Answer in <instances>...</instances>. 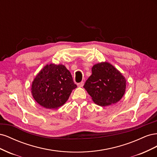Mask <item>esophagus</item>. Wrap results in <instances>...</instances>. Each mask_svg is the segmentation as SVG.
<instances>
[{"mask_svg":"<svg viewBox=\"0 0 157 157\" xmlns=\"http://www.w3.org/2000/svg\"><path fill=\"white\" fill-rule=\"evenodd\" d=\"M77 86H78V87H82V86H84V82H81L78 83V84H77Z\"/></svg>","mask_w":157,"mask_h":157,"instance_id":"esophagus-1","label":"esophagus"}]
</instances>
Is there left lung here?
<instances>
[{
	"instance_id": "obj_1",
	"label": "left lung",
	"mask_w": 157,
	"mask_h": 157,
	"mask_svg": "<svg viewBox=\"0 0 157 157\" xmlns=\"http://www.w3.org/2000/svg\"><path fill=\"white\" fill-rule=\"evenodd\" d=\"M126 87L125 77L107 61L93 65L92 75L84 85L93 101L101 107L119 101L124 96Z\"/></svg>"
}]
</instances>
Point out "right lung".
Segmentation results:
<instances>
[{"label": "right lung", "mask_w": 157, "mask_h": 157, "mask_svg": "<svg viewBox=\"0 0 157 157\" xmlns=\"http://www.w3.org/2000/svg\"><path fill=\"white\" fill-rule=\"evenodd\" d=\"M77 88L70 71L62 64H47L36 75L31 85V94L42 107L56 109L68 100Z\"/></svg>", "instance_id": "add662e5"}]
</instances>
